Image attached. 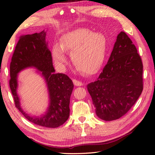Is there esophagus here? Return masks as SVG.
<instances>
[{
    "label": "esophagus",
    "instance_id": "34e87169",
    "mask_svg": "<svg viewBox=\"0 0 155 155\" xmlns=\"http://www.w3.org/2000/svg\"><path fill=\"white\" fill-rule=\"evenodd\" d=\"M73 82L75 86H77V87H79V86H82L83 85V83L80 81H78L76 80V79H73Z\"/></svg>",
    "mask_w": 155,
    "mask_h": 155
}]
</instances>
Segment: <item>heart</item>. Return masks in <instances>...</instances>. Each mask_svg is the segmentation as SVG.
<instances>
[{"label": "heart", "instance_id": "obj_1", "mask_svg": "<svg viewBox=\"0 0 155 155\" xmlns=\"http://www.w3.org/2000/svg\"><path fill=\"white\" fill-rule=\"evenodd\" d=\"M63 50L70 51L72 62L78 70L84 74L92 75L100 69L104 61L105 39L100 33L79 28L63 35L61 46H54V60L61 67L67 63Z\"/></svg>", "mask_w": 155, "mask_h": 155}]
</instances>
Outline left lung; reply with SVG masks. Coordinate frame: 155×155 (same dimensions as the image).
<instances>
[{"mask_svg": "<svg viewBox=\"0 0 155 155\" xmlns=\"http://www.w3.org/2000/svg\"><path fill=\"white\" fill-rule=\"evenodd\" d=\"M142 74L143 64L137 48L121 31L107 63L96 80L87 85L96 115L105 121L125 115L142 92Z\"/></svg>", "mask_w": 155, "mask_h": 155, "instance_id": "left-lung-1", "label": "left lung"}]
</instances>
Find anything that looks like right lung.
<instances>
[{
  "label": "right lung",
  "instance_id": "add662e5",
  "mask_svg": "<svg viewBox=\"0 0 155 155\" xmlns=\"http://www.w3.org/2000/svg\"><path fill=\"white\" fill-rule=\"evenodd\" d=\"M46 35L43 30L20 37L10 63V87L15 107L28 120L37 125L55 128L69 118L70 99L74 84L67 75L55 73ZM29 67L35 68L41 72L49 91V107L46 113L40 117H31L22 110L16 92L17 75L21 70Z\"/></svg>",
  "mask_w": 155,
  "mask_h": 155
}]
</instances>
